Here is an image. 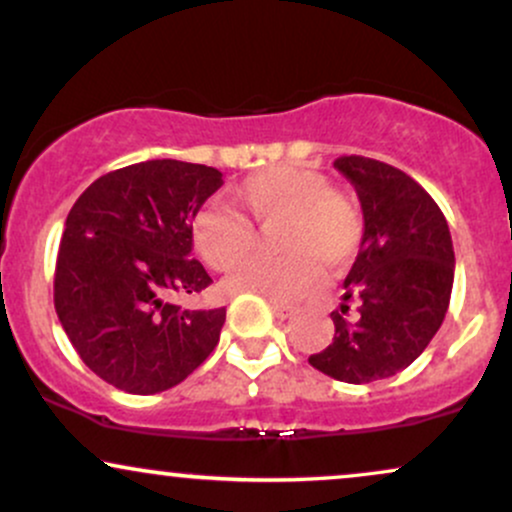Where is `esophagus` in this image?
<instances>
[{
	"label": "esophagus",
	"mask_w": 512,
	"mask_h": 512,
	"mask_svg": "<svg viewBox=\"0 0 512 512\" xmlns=\"http://www.w3.org/2000/svg\"><path fill=\"white\" fill-rule=\"evenodd\" d=\"M269 305H272L274 315L279 317V320H289V317L296 315V308H293V305H286L281 301H269Z\"/></svg>",
	"instance_id": "esophagus-1"
}]
</instances>
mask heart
I'll return each mask as SVG.
<instances>
[{"instance_id":"b5f03b06","label":"heart","mask_w":512,"mask_h":512,"mask_svg":"<svg viewBox=\"0 0 512 512\" xmlns=\"http://www.w3.org/2000/svg\"><path fill=\"white\" fill-rule=\"evenodd\" d=\"M236 211L209 207L195 219V248L214 269L238 267L255 248V223L274 236L281 257H252L228 279V289L269 301H296L320 284L322 262L342 267L363 238V211L349 192L327 187L315 170L276 166L250 175L233 192Z\"/></svg>"}]
</instances>
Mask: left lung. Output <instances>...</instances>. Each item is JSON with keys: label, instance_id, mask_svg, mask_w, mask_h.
Instances as JSON below:
<instances>
[{"label": "left lung", "instance_id": "1", "mask_svg": "<svg viewBox=\"0 0 512 512\" xmlns=\"http://www.w3.org/2000/svg\"><path fill=\"white\" fill-rule=\"evenodd\" d=\"M334 168L354 185L363 238L344 303L332 313V342L308 363L363 385L411 366L436 337L450 305L455 250L443 211L407 173L366 156H342Z\"/></svg>", "mask_w": 512, "mask_h": 512}]
</instances>
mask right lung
<instances>
[{
    "instance_id": "add662e5",
    "label": "right lung",
    "mask_w": 512,
    "mask_h": 512,
    "mask_svg": "<svg viewBox=\"0 0 512 512\" xmlns=\"http://www.w3.org/2000/svg\"><path fill=\"white\" fill-rule=\"evenodd\" d=\"M223 185L216 168L156 158L88 185L69 211L55 267V310L98 378L132 395L170 390L219 344L226 308L187 310L211 276L192 221Z\"/></svg>"
}]
</instances>
